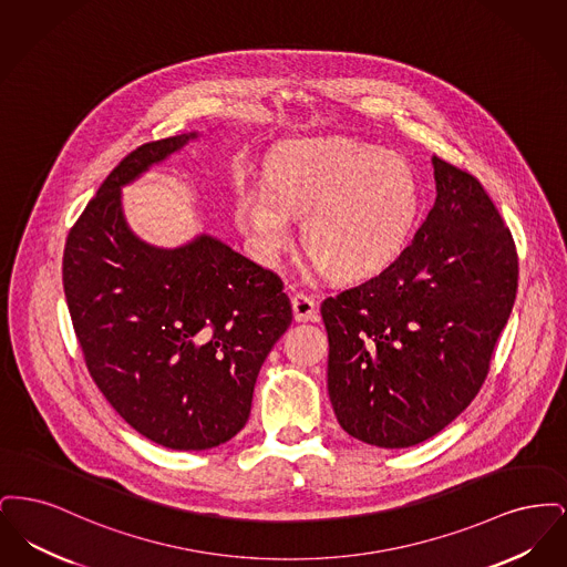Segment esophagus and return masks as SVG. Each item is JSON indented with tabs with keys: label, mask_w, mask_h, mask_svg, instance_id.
<instances>
[{
	"label": "esophagus",
	"mask_w": 567,
	"mask_h": 567,
	"mask_svg": "<svg viewBox=\"0 0 567 567\" xmlns=\"http://www.w3.org/2000/svg\"><path fill=\"white\" fill-rule=\"evenodd\" d=\"M293 317H296L297 323H303V321H315L317 319V301L315 297L308 296V293H296L293 299Z\"/></svg>",
	"instance_id": "esophagus-1"
}]
</instances>
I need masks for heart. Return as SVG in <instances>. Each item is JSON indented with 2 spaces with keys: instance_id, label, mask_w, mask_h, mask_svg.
Wrapping results in <instances>:
<instances>
[{
  "instance_id": "1",
  "label": "heart",
  "mask_w": 567,
  "mask_h": 567,
  "mask_svg": "<svg viewBox=\"0 0 567 567\" xmlns=\"http://www.w3.org/2000/svg\"><path fill=\"white\" fill-rule=\"evenodd\" d=\"M412 165L352 140H308L280 151L268 183H244L236 218L261 259L276 261L303 216L308 255L338 280L386 270L410 243L421 215Z\"/></svg>"
}]
</instances>
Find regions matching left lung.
Masks as SVG:
<instances>
[{
    "mask_svg": "<svg viewBox=\"0 0 567 567\" xmlns=\"http://www.w3.org/2000/svg\"><path fill=\"white\" fill-rule=\"evenodd\" d=\"M432 162L435 204L404 252L321 303L338 423L380 449L425 442L472 404L518 287L513 234L485 187Z\"/></svg>",
    "mask_w": 567,
    "mask_h": 567,
    "instance_id": "obj_1",
    "label": "left lung"
}]
</instances>
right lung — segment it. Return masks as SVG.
Wrapping results in <instances>:
<instances>
[{"label":"right lung","mask_w":567,"mask_h":567,"mask_svg":"<svg viewBox=\"0 0 567 567\" xmlns=\"http://www.w3.org/2000/svg\"><path fill=\"white\" fill-rule=\"evenodd\" d=\"M190 137L132 151L63 250V291L89 374L135 432L172 451L215 449L243 430L257 374L293 321L280 276L227 244L199 236L165 250L130 231L121 187Z\"/></svg>","instance_id":"add662e5"}]
</instances>
